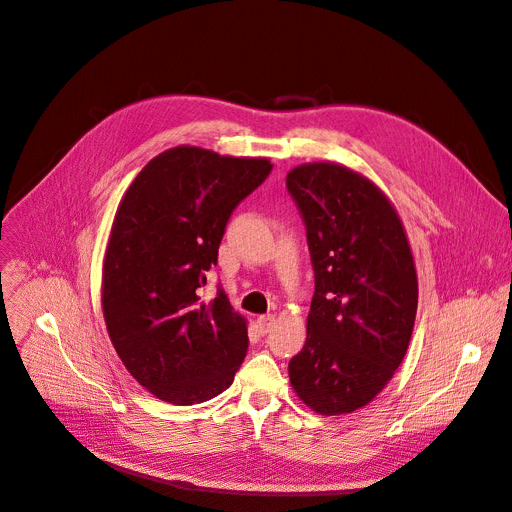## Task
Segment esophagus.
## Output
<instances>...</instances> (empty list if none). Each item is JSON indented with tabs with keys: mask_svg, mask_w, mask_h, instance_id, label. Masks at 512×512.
I'll return each instance as SVG.
<instances>
[{
	"mask_svg": "<svg viewBox=\"0 0 512 512\" xmlns=\"http://www.w3.org/2000/svg\"><path fill=\"white\" fill-rule=\"evenodd\" d=\"M273 324H275V316L273 314H265V316L257 318V329H259L261 335H267L273 329Z\"/></svg>",
	"mask_w": 512,
	"mask_h": 512,
	"instance_id": "34e87169",
	"label": "esophagus"
}]
</instances>
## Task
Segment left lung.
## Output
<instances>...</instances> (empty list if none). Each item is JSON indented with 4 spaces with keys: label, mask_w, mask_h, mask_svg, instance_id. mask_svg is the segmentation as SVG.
<instances>
[{
    "label": "left lung",
    "mask_w": 512,
    "mask_h": 512,
    "mask_svg": "<svg viewBox=\"0 0 512 512\" xmlns=\"http://www.w3.org/2000/svg\"><path fill=\"white\" fill-rule=\"evenodd\" d=\"M314 296L290 382L318 414L353 412L394 376L410 343L418 282L404 226L369 179L337 163L292 169Z\"/></svg>",
    "instance_id": "left-lung-1"
}]
</instances>
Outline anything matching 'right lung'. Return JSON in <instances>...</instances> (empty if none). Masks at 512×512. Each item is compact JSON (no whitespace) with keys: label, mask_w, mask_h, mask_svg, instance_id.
Listing matches in <instances>:
<instances>
[{"label":"right lung","mask_w":512,"mask_h":512,"mask_svg":"<svg viewBox=\"0 0 512 512\" xmlns=\"http://www.w3.org/2000/svg\"><path fill=\"white\" fill-rule=\"evenodd\" d=\"M267 159L175 147L145 165L124 194L104 259L102 306L132 378L159 400L188 406L224 392L249 337L222 286L200 300L235 208L267 179Z\"/></svg>","instance_id":"add662e5"}]
</instances>
